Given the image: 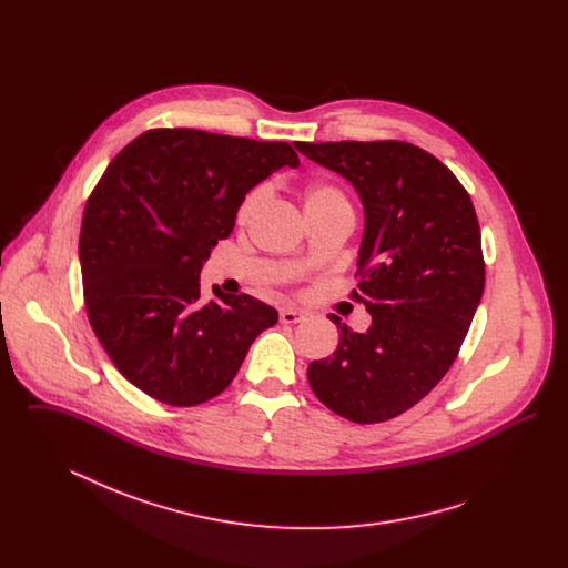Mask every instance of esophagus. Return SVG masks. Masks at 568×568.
I'll list each match as a JSON object with an SVG mask.
<instances>
[{"label": "esophagus", "mask_w": 568, "mask_h": 568, "mask_svg": "<svg viewBox=\"0 0 568 568\" xmlns=\"http://www.w3.org/2000/svg\"><path fill=\"white\" fill-rule=\"evenodd\" d=\"M302 320H304V313L292 311V308H285V311H281V315H278V322H281V324H300Z\"/></svg>", "instance_id": "1"}]
</instances>
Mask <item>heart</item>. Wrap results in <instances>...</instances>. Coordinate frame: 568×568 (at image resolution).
I'll return each mask as SVG.
<instances>
[{
    "mask_svg": "<svg viewBox=\"0 0 568 568\" xmlns=\"http://www.w3.org/2000/svg\"><path fill=\"white\" fill-rule=\"evenodd\" d=\"M264 200V190L255 187L248 191L239 204L236 211V223L244 225L251 221V216L255 215V211L260 209ZM302 206L306 216L327 215V213H349L352 215V202L347 197V193L341 190L334 183L327 181H317L306 185L302 191Z\"/></svg>",
    "mask_w": 568,
    "mask_h": 568,
    "instance_id": "heart-1",
    "label": "heart"
}]
</instances>
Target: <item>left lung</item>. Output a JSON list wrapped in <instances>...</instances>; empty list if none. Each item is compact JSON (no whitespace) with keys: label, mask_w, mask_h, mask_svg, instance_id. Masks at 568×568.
Here are the masks:
<instances>
[{"label":"left lung","mask_w":568,"mask_h":568,"mask_svg":"<svg viewBox=\"0 0 568 568\" xmlns=\"http://www.w3.org/2000/svg\"><path fill=\"white\" fill-rule=\"evenodd\" d=\"M296 149L349 179L364 202L352 297L373 315L364 334L329 317L338 347L308 364V383L336 415L381 424L426 398L458 357L486 283L477 213L456 174L410 142Z\"/></svg>","instance_id":"left-lung-1"}]
</instances>
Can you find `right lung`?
<instances>
[{"label": "right lung", "instance_id": "1", "mask_svg": "<svg viewBox=\"0 0 568 568\" xmlns=\"http://www.w3.org/2000/svg\"><path fill=\"white\" fill-rule=\"evenodd\" d=\"M290 142L155 128L123 146L82 213L87 317L116 371L146 396L197 406L236 377L278 313L248 294L200 302V271L227 239L244 193L281 165Z\"/></svg>", "mask_w": 568, "mask_h": 568}]
</instances>
